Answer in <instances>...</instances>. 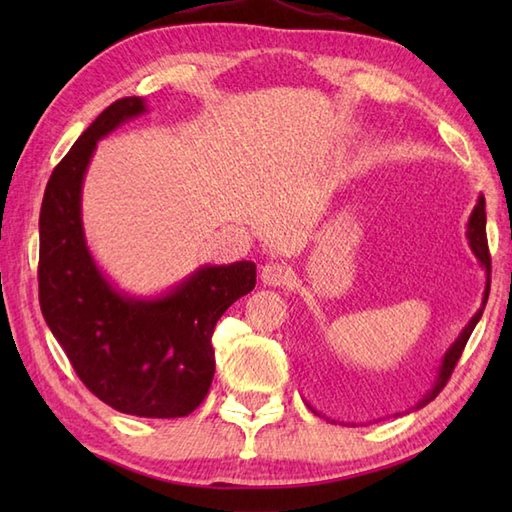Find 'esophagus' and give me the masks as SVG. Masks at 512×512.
<instances>
[{
    "mask_svg": "<svg viewBox=\"0 0 512 512\" xmlns=\"http://www.w3.org/2000/svg\"><path fill=\"white\" fill-rule=\"evenodd\" d=\"M262 281L264 286H288L290 284V270L279 264V262H268L266 266H262Z\"/></svg>",
    "mask_w": 512,
    "mask_h": 512,
    "instance_id": "obj_1",
    "label": "esophagus"
}]
</instances>
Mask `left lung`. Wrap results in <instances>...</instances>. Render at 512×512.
Listing matches in <instances>:
<instances>
[{"mask_svg":"<svg viewBox=\"0 0 512 512\" xmlns=\"http://www.w3.org/2000/svg\"><path fill=\"white\" fill-rule=\"evenodd\" d=\"M466 235H469L471 250L475 253V257L480 259V264H482L484 270H486V290H484L482 308L475 312V317H473V319L469 321V325H466V328L462 330V334L458 336V339H455V343L449 347L447 354H444L442 363H440V367H438V376H436V380H433L431 389H429L427 394H424L409 411H416V409H422L424 405H429V402H431L433 398H436V396L440 394V391L444 389V385L449 383L453 369H455V365H458L460 356H462V352H464L466 341H469V336H471V332L475 330L477 321L482 319V312H484V306H486V301H488V290H491V253H488V242H486V211H484V198H482V195H480V200H477V206H475L473 213H471L469 233H466ZM321 366L324 367L323 370L320 369ZM308 385H310L312 394H314V398H317V400H325V398H328V396L332 394L328 374H325V365H314V367H312V374L308 376ZM308 407H310V405H308ZM310 409H312V407H310ZM312 411L317 413V416H321V413H319L317 409H312ZM409 411H407V413H409ZM396 416H398V413H396ZM325 420H330V418H325ZM332 422H334V420H332Z\"/></svg>","mask_w":512,"mask_h":512,"instance_id":"8db88e82","label":"left lung"}]
</instances>
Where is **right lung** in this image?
Instances as JSON below:
<instances>
[{"label":"right lung","mask_w":512,"mask_h":512,"mask_svg":"<svg viewBox=\"0 0 512 512\" xmlns=\"http://www.w3.org/2000/svg\"><path fill=\"white\" fill-rule=\"evenodd\" d=\"M145 110L138 96L114 101L54 167L39 215V303L96 398L129 416L182 418L209 394L217 319L255 288L257 270L202 266L167 295L132 299L94 264L81 222L85 169L103 136Z\"/></svg>","instance_id":"add662e5"}]
</instances>
